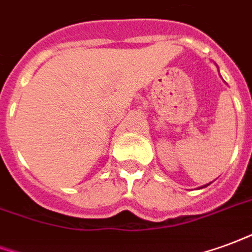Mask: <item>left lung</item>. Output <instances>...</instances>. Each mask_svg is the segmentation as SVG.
I'll return each mask as SVG.
<instances>
[{"instance_id":"left-lung-1","label":"left lung","mask_w":252,"mask_h":252,"mask_svg":"<svg viewBox=\"0 0 252 252\" xmlns=\"http://www.w3.org/2000/svg\"><path fill=\"white\" fill-rule=\"evenodd\" d=\"M207 186H210V183H208V184H206V186H203V187H200V188H204V187H207Z\"/></svg>"}]
</instances>
